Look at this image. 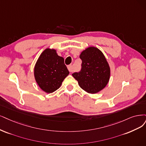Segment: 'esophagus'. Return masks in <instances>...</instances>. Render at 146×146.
Listing matches in <instances>:
<instances>
[{"mask_svg": "<svg viewBox=\"0 0 146 146\" xmlns=\"http://www.w3.org/2000/svg\"><path fill=\"white\" fill-rule=\"evenodd\" d=\"M67 68H68V70L70 72H73V67L72 65H68V66H67Z\"/></svg>", "mask_w": 146, "mask_h": 146, "instance_id": "esophagus-1", "label": "esophagus"}]
</instances>
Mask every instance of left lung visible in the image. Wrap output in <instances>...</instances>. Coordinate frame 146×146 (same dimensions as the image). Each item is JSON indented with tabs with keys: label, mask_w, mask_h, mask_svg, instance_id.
I'll use <instances>...</instances> for the list:
<instances>
[{
	"label": "left lung",
	"mask_w": 146,
	"mask_h": 146,
	"mask_svg": "<svg viewBox=\"0 0 146 146\" xmlns=\"http://www.w3.org/2000/svg\"><path fill=\"white\" fill-rule=\"evenodd\" d=\"M80 58L81 69L72 76L87 93H98L106 87L110 77V68L105 56L98 48L90 47L81 53Z\"/></svg>",
	"instance_id": "8db88e82"
}]
</instances>
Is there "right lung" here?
Listing matches in <instances>:
<instances>
[{"label":"right lung","mask_w":146,"mask_h":146,"mask_svg":"<svg viewBox=\"0 0 146 146\" xmlns=\"http://www.w3.org/2000/svg\"><path fill=\"white\" fill-rule=\"evenodd\" d=\"M69 74L62 57L54 49L46 48L38 59L34 68V76L39 87L47 93L58 90Z\"/></svg>","instance_id":"obj_1"}]
</instances>
